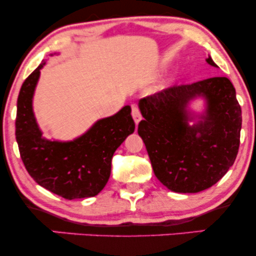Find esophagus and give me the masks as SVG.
<instances>
[{
    "mask_svg": "<svg viewBox=\"0 0 256 256\" xmlns=\"http://www.w3.org/2000/svg\"><path fill=\"white\" fill-rule=\"evenodd\" d=\"M132 118H134L136 125H138V122L142 120V116H140V112L138 110L137 106H132Z\"/></svg>",
    "mask_w": 256,
    "mask_h": 256,
    "instance_id": "obj_1",
    "label": "esophagus"
}]
</instances>
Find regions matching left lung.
<instances>
[{
    "label": "left lung",
    "mask_w": 256,
    "mask_h": 256,
    "mask_svg": "<svg viewBox=\"0 0 256 256\" xmlns=\"http://www.w3.org/2000/svg\"><path fill=\"white\" fill-rule=\"evenodd\" d=\"M208 64L218 67L210 55ZM200 99L202 108L192 110ZM138 134L158 180L168 190L200 192L234 165L240 146L242 110L226 77L180 85L140 100Z\"/></svg>",
    "instance_id": "left-lung-1"
}]
</instances>
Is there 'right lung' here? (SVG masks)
<instances>
[{
    "instance_id": "1",
    "label": "right lung",
    "mask_w": 256,
    "mask_h": 256,
    "mask_svg": "<svg viewBox=\"0 0 256 256\" xmlns=\"http://www.w3.org/2000/svg\"><path fill=\"white\" fill-rule=\"evenodd\" d=\"M58 52L50 54V56ZM43 61L26 78L16 104V136L22 162L37 184L66 200L96 196L110 176L112 158L134 122L131 107L124 106L113 116L96 120L80 136L71 140L43 136L34 112V96Z\"/></svg>"
}]
</instances>
